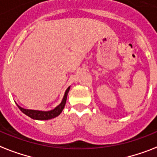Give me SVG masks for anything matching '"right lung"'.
<instances>
[{"mask_svg": "<svg viewBox=\"0 0 157 157\" xmlns=\"http://www.w3.org/2000/svg\"><path fill=\"white\" fill-rule=\"evenodd\" d=\"M70 86L66 90L65 93H64V96H63L62 101L59 105H57L55 109L49 110V111H42V110H35V109H24V108L19 106L17 104V105L18 106L22 113L25 114V115L29 116L30 118L35 119V120H48V119H52L53 118H56L58 115L61 114V112L63 111V108L65 106L66 100H67V94L69 92Z\"/></svg>", "mask_w": 157, "mask_h": 157, "instance_id": "1", "label": "right lung"}]
</instances>
